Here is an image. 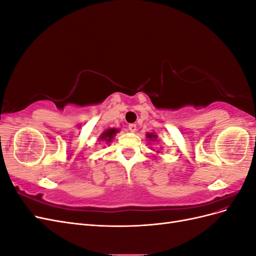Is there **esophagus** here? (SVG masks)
<instances>
[{"mask_svg":"<svg viewBox=\"0 0 256 256\" xmlns=\"http://www.w3.org/2000/svg\"><path fill=\"white\" fill-rule=\"evenodd\" d=\"M128 129H129L130 132H136V126L134 125V124H130V125L128 126Z\"/></svg>","mask_w":256,"mask_h":256,"instance_id":"34e87169","label":"esophagus"}]
</instances>
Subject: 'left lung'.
I'll list each match as a JSON object with an SVG mask.
<instances>
[{
  "label": "left lung",
  "instance_id": "8db88e82",
  "mask_svg": "<svg viewBox=\"0 0 256 256\" xmlns=\"http://www.w3.org/2000/svg\"><path fill=\"white\" fill-rule=\"evenodd\" d=\"M146 138H148V141H156L158 136L154 134H146Z\"/></svg>",
  "mask_w": 256,
  "mask_h": 256
}]
</instances>
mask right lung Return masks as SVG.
<instances>
[{
    "label": "right lung",
    "mask_w": 256,
    "mask_h": 256,
    "mask_svg": "<svg viewBox=\"0 0 256 256\" xmlns=\"http://www.w3.org/2000/svg\"><path fill=\"white\" fill-rule=\"evenodd\" d=\"M118 129L116 128H110V129H106L104 132L102 134V136H100V140L102 141H104L106 143H110L112 142V138H114V136L118 132Z\"/></svg>",
    "instance_id": "add662e5"
}]
</instances>
